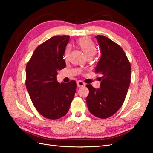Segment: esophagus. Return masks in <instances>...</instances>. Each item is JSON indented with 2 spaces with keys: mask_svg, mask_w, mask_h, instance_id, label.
<instances>
[{
  "mask_svg": "<svg viewBox=\"0 0 153 153\" xmlns=\"http://www.w3.org/2000/svg\"><path fill=\"white\" fill-rule=\"evenodd\" d=\"M77 87H83V86H85V83L83 82L82 81H78V82H77Z\"/></svg>",
  "mask_w": 153,
  "mask_h": 153,
  "instance_id": "obj_1",
  "label": "esophagus"
}]
</instances>
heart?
I'll list each match as a JSON object with an SVG mask.
<instances>
[{
    "label": "heart",
    "instance_id": "1",
    "mask_svg": "<svg viewBox=\"0 0 153 153\" xmlns=\"http://www.w3.org/2000/svg\"><path fill=\"white\" fill-rule=\"evenodd\" d=\"M77 45L81 48V50L83 52V53L85 54L87 58H92L96 53L97 50L95 45L93 43V42L89 38L83 37L79 39L78 41L77 42ZM70 53V47L68 46L66 47V49H65L64 54V58L65 59H67L68 56H69Z\"/></svg>",
    "mask_w": 153,
    "mask_h": 153
}]
</instances>
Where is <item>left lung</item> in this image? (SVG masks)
Masks as SVG:
<instances>
[{
	"label": "left lung",
	"instance_id": "obj_1",
	"mask_svg": "<svg viewBox=\"0 0 153 153\" xmlns=\"http://www.w3.org/2000/svg\"><path fill=\"white\" fill-rule=\"evenodd\" d=\"M101 56L95 72L102 75L100 88L87 85L89 112L100 118L112 116L121 108L131 82V68L124 51L118 44L102 35L95 37Z\"/></svg>",
	"mask_w": 153,
	"mask_h": 153
}]
</instances>
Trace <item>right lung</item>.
I'll return each mask as SVG.
<instances>
[{
    "instance_id": "1",
    "label": "right lung",
    "mask_w": 153,
    "mask_h": 153,
    "mask_svg": "<svg viewBox=\"0 0 153 153\" xmlns=\"http://www.w3.org/2000/svg\"><path fill=\"white\" fill-rule=\"evenodd\" d=\"M68 35L50 38L38 46L25 69V85L35 108L45 118L56 120L67 114L76 93V81L57 82L58 70L66 67L63 58Z\"/></svg>"
}]
</instances>
